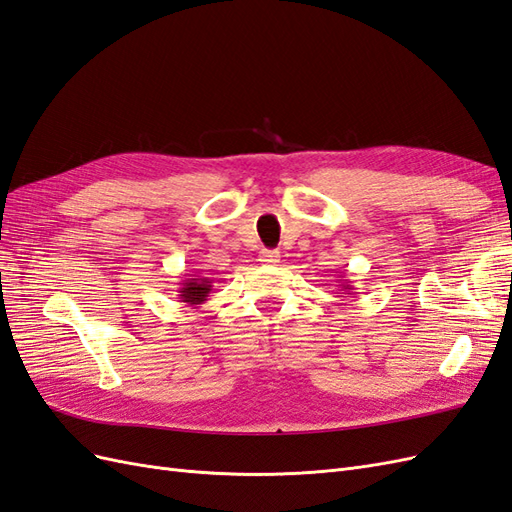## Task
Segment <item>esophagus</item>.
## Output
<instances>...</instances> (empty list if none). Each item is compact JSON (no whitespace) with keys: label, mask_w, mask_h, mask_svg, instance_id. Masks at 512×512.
I'll return each mask as SVG.
<instances>
[{"label":"esophagus","mask_w":512,"mask_h":512,"mask_svg":"<svg viewBox=\"0 0 512 512\" xmlns=\"http://www.w3.org/2000/svg\"><path fill=\"white\" fill-rule=\"evenodd\" d=\"M258 260L262 262V265H277V262H280V252H275V250H262L260 252V256H258Z\"/></svg>","instance_id":"esophagus-1"}]
</instances>
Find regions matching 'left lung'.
<instances>
[{"label":"left lung","instance_id":"left-lung-1","mask_svg":"<svg viewBox=\"0 0 512 512\" xmlns=\"http://www.w3.org/2000/svg\"><path fill=\"white\" fill-rule=\"evenodd\" d=\"M342 288H344V290H346V292H344V294H352V290H354V288H352V284H350V282H348V280H344V282H342Z\"/></svg>","mask_w":512,"mask_h":512}]
</instances>
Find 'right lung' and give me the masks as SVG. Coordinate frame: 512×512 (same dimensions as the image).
<instances>
[{"label":"right lung","instance_id":"add662e5","mask_svg":"<svg viewBox=\"0 0 512 512\" xmlns=\"http://www.w3.org/2000/svg\"><path fill=\"white\" fill-rule=\"evenodd\" d=\"M211 290H213L211 277H205L203 273H194L190 277H185V280L181 282L179 299L188 307H200L207 301Z\"/></svg>","mask_w":512,"mask_h":512}]
</instances>
